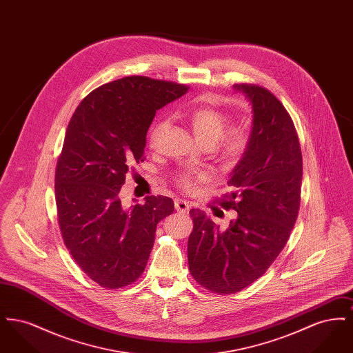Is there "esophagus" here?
I'll use <instances>...</instances> for the list:
<instances>
[{
  "mask_svg": "<svg viewBox=\"0 0 353 353\" xmlns=\"http://www.w3.org/2000/svg\"><path fill=\"white\" fill-rule=\"evenodd\" d=\"M174 208H176V210L180 212V213H186V212L189 210V203L184 201V200H176V201H174Z\"/></svg>",
  "mask_w": 353,
  "mask_h": 353,
  "instance_id": "esophagus-1",
  "label": "esophagus"
}]
</instances>
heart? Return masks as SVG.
<instances>
[{
	"label": "heart",
	"instance_id": "1",
	"mask_svg": "<svg viewBox=\"0 0 353 353\" xmlns=\"http://www.w3.org/2000/svg\"><path fill=\"white\" fill-rule=\"evenodd\" d=\"M184 119L189 123L194 136L203 145H214L219 160L225 164H236L250 150L252 143V130L246 125L230 127V117L216 107L199 105L188 112ZM167 120H157L148 132V144L154 147L164 130L167 128ZM208 180V174L203 172L186 170L176 176V184L185 192H194L199 185Z\"/></svg>",
	"mask_w": 353,
	"mask_h": 353
}]
</instances>
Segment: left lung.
<instances>
[{"label":"left lung","mask_w":353,"mask_h":353,"mask_svg":"<svg viewBox=\"0 0 353 353\" xmlns=\"http://www.w3.org/2000/svg\"><path fill=\"white\" fill-rule=\"evenodd\" d=\"M252 105V143L217 200L236 219L221 229L202 210H189V271L219 295L235 294L261 278L283 248L301 206L303 159L294 121L283 104L259 84H235Z\"/></svg>","instance_id":"1"}]
</instances>
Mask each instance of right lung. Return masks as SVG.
I'll return each mask as SVG.
<instances>
[{"instance_id":"add662e5","label":"right lung","mask_w":353,"mask_h":353,"mask_svg":"<svg viewBox=\"0 0 353 353\" xmlns=\"http://www.w3.org/2000/svg\"><path fill=\"white\" fill-rule=\"evenodd\" d=\"M186 84L125 77L91 91L70 119L55 169L61 234L77 265L104 288L132 285L144 272L156 226L174 210L172 199L147 196L125 206L120 189L144 161L156 110L188 91Z\"/></svg>"}]
</instances>
